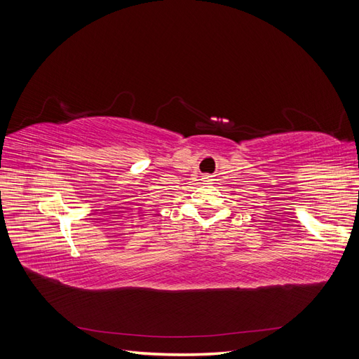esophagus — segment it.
I'll return each mask as SVG.
<instances>
[{"instance_id":"1","label":"esophagus","mask_w":359,"mask_h":359,"mask_svg":"<svg viewBox=\"0 0 359 359\" xmlns=\"http://www.w3.org/2000/svg\"><path fill=\"white\" fill-rule=\"evenodd\" d=\"M203 181H205V182H211L212 178H211L210 175H205V177H203Z\"/></svg>"}]
</instances>
